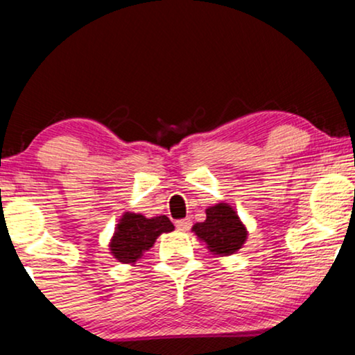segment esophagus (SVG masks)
Returning a JSON list of instances; mask_svg holds the SVG:
<instances>
[{"mask_svg": "<svg viewBox=\"0 0 355 355\" xmlns=\"http://www.w3.org/2000/svg\"><path fill=\"white\" fill-rule=\"evenodd\" d=\"M189 227H191V220H189V218H181V220L176 222V229L181 230V232L189 230Z\"/></svg>", "mask_w": 355, "mask_h": 355, "instance_id": "1", "label": "esophagus"}]
</instances>
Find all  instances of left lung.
I'll use <instances>...</instances> for the list:
<instances>
[{"instance_id":"1","label":"left lung","mask_w":355,"mask_h":355,"mask_svg":"<svg viewBox=\"0 0 355 355\" xmlns=\"http://www.w3.org/2000/svg\"><path fill=\"white\" fill-rule=\"evenodd\" d=\"M191 230L214 257L234 255L248 239L247 225L227 202L209 205L205 209V220L194 224Z\"/></svg>"}]
</instances>
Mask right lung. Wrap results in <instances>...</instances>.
<instances>
[{"label": "right lung", "mask_w": 355, "mask_h": 355, "mask_svg": "<svg viewBox=\"0 0 355 355\" xmlns=\"http://www.w3.org/2000/svg\"><path fill=\"white\" fill-rule=\"evenodd\" d=\"M174 225L166 216L144 217L143 214L123 212L118 218L108 250L116 261L135 266L144 252L155 245L161 234L173 232Z\"/></svg>", "instance_id": "add662e5"}]
</instances>
